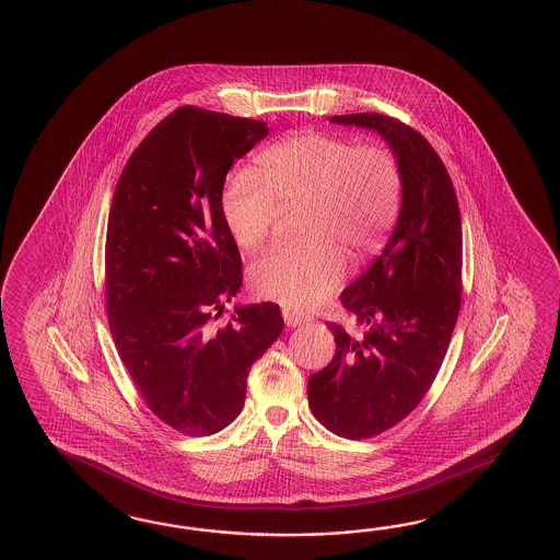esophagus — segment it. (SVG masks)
I'll use <instances>...</instances> for the list:
<instances>
[{
  "mask_svg": "<svg viewBox=\"0 0 560 560\" xmlns=\"http://www.w3.org/2000/svg\"><path fill=\"white\" fill-rule=\"evenodd\" d=\"M282 316H284V323H287V326H290V328H296V326L306 325V323L311 320V316L296 313V311H292V308H282Z\"/></svg>",
  "mask_w": 560,
  "mask_h": 560,
  "instance_id": "obj_1",
  "label": "esophagus"
}]
</instances>
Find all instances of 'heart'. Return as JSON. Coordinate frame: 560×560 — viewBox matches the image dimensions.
Instances as JSON below:
<instances>
[{"mask_svg": "<svg viewBox=\"0 0 560 560\" xmlns=\"http://www.w3.org/2000/svg\"><path fill=\"white\" fill-rule=\"evenodd\" d=\"M302 206L300 244L272 247L249 268L256 296L311 311L338 287L347 256L366 258L389 235L401 206V170L381 144L302 130L258 155V173L235 171L220 208L242 249L264 244L278 208Z\"/></svg>", "mask_w": 560, "mask_h": 560, "instance_id": "obj_1", "label": "heart"}]
</instances>
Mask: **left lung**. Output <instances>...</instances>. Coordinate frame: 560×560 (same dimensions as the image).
Returning a JSON list of instances; mask_svg holds the SVG:
<instances>
[{"label":"left lung","instance_id":"obj_1","mask_svg":"<svg viewBox=\"0 0 560 560\" xmlns=\"http://www.w3.org/2000/svg\"><path fill=\"white\" fill-rule=\"evenodd\" d=\"M377 130L401 170V209L387 246L340 302L366 325L337 340L330 364L308 378V405L326 430L364 440L409 416L443 363L462 302V220L454 183L423 135L377 113L338 115Z\"/></svg>","mask_w":560,"mask_h":560}]
</instances>
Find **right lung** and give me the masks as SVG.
I'll use <instances>...</instances> for the list:
<instances>
[{"instance_id": "right-lung-1", "label": "right lung", "mask_w": 560, "mask_h": 560, "mask_svg": "<svg viewBox=\"0 0 560 560\" xmlns=\"http://www.w3.org/2000/svg\"><path fill=\"white\" fill-rule=\"evenodd\" d=\"M268 135L264 120L182 106L120 173L106 230V313L144 404L185 435L228 428L247 373L284 320L278 304L235 306L242 258L223 223L228 171Z\"/></svg>"}]
</instances>
